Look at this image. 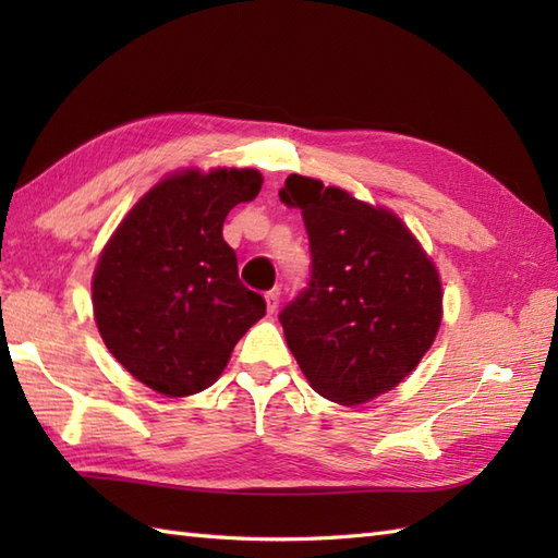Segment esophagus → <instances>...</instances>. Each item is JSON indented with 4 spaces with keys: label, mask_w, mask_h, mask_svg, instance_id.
I'll use <instances>...</instances> for the list:
<instances>
[{
    "label": "esophagus",
    "mask_w": 558,
    "mask_h": 558,
    "mask_svg": "<svg viewBox=\"0 0 558 558\" xmlns=\"http://www.w3.org/2000/svg\"><path fill=\"white\" fill-rule=\"evenodd\" d=\"M278 304H280V292H278V290H270V292H266V306H268V312H270V314L278 310Z\"/></svg>",
    "instance_id": "esophagus-1"
}]
</instances>
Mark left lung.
Here are the masks:
<instances>
[{
	"instance_id": "left-lung-1",
	"label": "left lung",
	"mask_w": 558,
	"mask_h": 558,
	"mask_svg": "<svg viewBox=\"0 0 558 558\" xmlns=\"http://www.w3.org/2000/svg\"><path fill=\"white\" fill-rule=\"evenodd\" d=\"M280 201L302 210L312 278L280 312L288 348L318 396L362 405L396 388L441 326L434 260L396 213L290 174Z\"/></svg>"
}]
</instances>
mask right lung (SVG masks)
Returning <instances> with one entry per match:
<instances>
[{"mask_svg": "<svg viewBox=\"0 0 558 558\" xmlns=\"http://www.w3.org/2000/svg\"><path fill=\"white\" fill-rule=\"evenodd\" d=\"M256 170L165 177L105 244L93 272V314L105 345L141 384L168 398L218 381L248 328L266 314L246 290L222 222L258 196Z\"/></svg>", "mask_w": 558, "mask_h": 558, "instance_id": "obj_1", "label": "right lung"}]
</instances>
